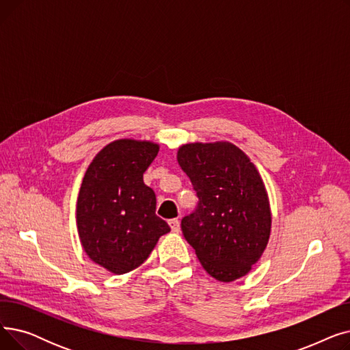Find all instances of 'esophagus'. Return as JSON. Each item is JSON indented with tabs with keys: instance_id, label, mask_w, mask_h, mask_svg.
I'll list each match as a JSON object with an SVG mask.
<instances>
[{
	"instance_id": "1",
	"label": "esophagus",
	"mask_w": 350,
	"mask_h": 350,
	"mask_svg": "<svg viewBox=\"0 0 350 350\" xmlns=\"http://www.w3.org/2000/svg\"><path fill=\"white\" fill-rule=\"evenodd\" d=\"M169 226H170V228H172L173 232H178V231H180V221H178V218H172V219H169Z\"/></svg>"
}]
</instances>
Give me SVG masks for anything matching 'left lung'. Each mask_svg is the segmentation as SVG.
Masks as SVG:
<instances>
[{
	"instance_id": "1",
	"label": "left lung",
	"mask_w": 350,
	"mask_h": 350,
	"mask_svg": "<svg viewBox=\"0 0 350 350\" xmlns=\"http://www.w3.org/2000/svg\"><path fill=\"white\" fill-rule=\"evenodd\" d=\"M177 161L197 193L181 231L213 278L231 282L261 258L271 232L262 178L248 156L228 142L189 143Z\"/></svg>"
}]
</instances>
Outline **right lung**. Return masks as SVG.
Returning <instances> with one entry per match:
<instances>
[{
  "mask_svg": "<svg viewBox=\"0 0 350 350\" xmlns=\"http://www.w3.org/2000/svg\"><path fill=\"white\" fill-rule=\"evenodd\" d=\"M157 153L152 142H112L92 160L82 180L77 204L82 247L92 261L116 275L142 265L170 231L156 215L154 191L143 181Z\"/></svg>",
  "mask_w": 350,
  "mask_h": 350,
  "instance_id": "right-lung-1",
  "label": "right lung"
}]
</instances>
